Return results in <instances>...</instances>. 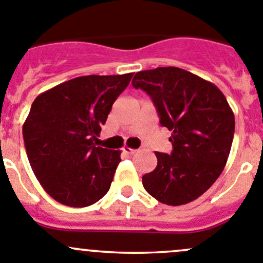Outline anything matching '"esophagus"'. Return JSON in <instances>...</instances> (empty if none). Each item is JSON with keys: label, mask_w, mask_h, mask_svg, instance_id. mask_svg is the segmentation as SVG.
I'll return each instance as SVG.
<instances>
[{"label": "esophagus", "mask_w": 263, "mask_h": 263, "mask_svg": "<svg viewBox=\"0 0 263 263\" xmlns=\"http://www.w3.org/2000/svg\"><path fill=\"white\" fill-rule=\"evenodd\" d=\"M123 152L126 153V154H128V155H134L135 153L137 152V150L131 149V147H128V146H124V147H123Z\"/></svg>", "instance_id": "34e87169"}]
</instances>
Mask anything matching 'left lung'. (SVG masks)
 Instances as JSON below:
<instances>
[{
  "mask_svg": "<svg viewBox=\"0 0 263 263\" xmlns=\"http://www.w3.org/2000/svg\"><path fill=\"white\" fill-rule=\"evenodd\" d=\"M152 98L160 124L171 131V154L142 176L145 190L163 204L182 205L215 183L230 154L234 113L217 86L176 67L141 70L132 80Z\"/></svg>",
  "mask_w": 263,
  "mask_h": 263,
  "instance_id": "1",
  "label": "left lung"
}]
</instances>
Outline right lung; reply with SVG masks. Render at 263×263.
I'll list each match as a JSON object with an SVG mask.
<instances>
[{"label": "right lung", "instance_id": "obj_1", "mask_svg": "<svg viewBox=\"0 0 263 263\" xmlns=\"http://www.w3.org/2000/svg\"><path fill=\"white\" fill-rule=\"evenodd\" d=\"M132 76L73 78L33 101L23 124L25 150L35 177L56 202L82 208L108 193L121 152L93 141Z\"/></svg>", "mask_w": 263, "mask_h": 263}]
</instances>
